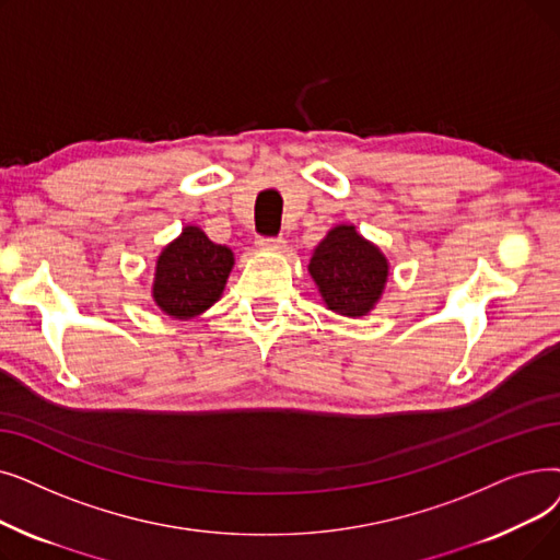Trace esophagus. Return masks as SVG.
<instances>
[{"instance_id":"obj_1","label":"esophagus","mask_w":560,"mask_h":560,"mask_svg":"<svg viewBox=\"0 0 560 560\" xmlns=\"http://www.w3.org/2000/svg\"><path fill=\"white\" fill-rule=\"evenodd\" d=\"M258 249H267V252H279L285 247V240L279 235V237H258Z\"/></svg>"}]
</instances>
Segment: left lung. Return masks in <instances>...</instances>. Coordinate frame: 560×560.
<instances>
[{"instance_id": "left-lung-1", "label": "left lung", "mask_w": 560, "mask_h": 560, "mask_svg": "<svg viewBox=\"0 0 560 560\" xmlns=\"http://www.w3.org/2000/svg\"><path fill=\"white\" fill-rule=\"evenodd\" d=\"M308 272L329 311L348 318L369 315L388 279V260L354 226H334L313 249Z\"/></svg>"}]
</instances>
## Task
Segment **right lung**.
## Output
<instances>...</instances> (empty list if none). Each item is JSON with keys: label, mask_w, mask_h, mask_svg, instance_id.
<instances>
[{"label": "right lung", "mask_w": 560, "mask_h": 560, "mask_svg": "<svg viewBox=\"0 0 560 560\" xmlns=\"http://www.w3.org/2000/svg\"><path fill=\"white\" fill-rule=\"evenodd\" d=\"M233 252L214 245L199 226H185L155 262L153 300L176 320H191L222 298Z\"/></svg>", "instance_id": "1"}]
</instances>
